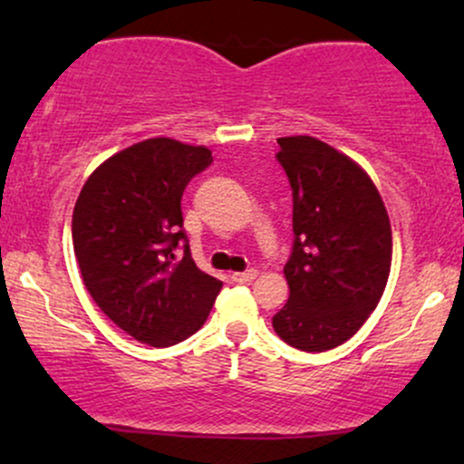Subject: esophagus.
I'll return each mask as SVG.
<instances>
[{
    "label": "esophagus",
    "instance_id": "1",
    "mask_svg": "<svg viewBox=\"0 0 464 464\" xmlns=\"http://www.w3.org/2000/svg\"><path fill=\"white\" fill-rule=\"evenodd\" d=\"M255 276H257V270H244V273H233L231 279L236 281V284H248V281H253Z\"/></svg>",
    "mask_w": 464,
    "mask_h": 464
}]
</instances>
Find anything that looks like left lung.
I'll list each match as a JSON object with an SVG mask.
<instances>
[{"mask_svg":"<svg viewBox=\"0 0 464 464\" xmlns=\"http://www.w3.org/2000/svg\"><path fill=\"white\" fill-rule=\"evenodd\" d=\"M276 161L292 188L290 299L276 335L301 351L343 344L380 303L391 275L392 233L384 200L347 154L307 135L281 137Z\"/></svg>","mask_w":464,"mask_h":464,"instance_id":"8db88e82","label":"left lung"}]
</instances>
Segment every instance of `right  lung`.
<instances>
[{
	"mask_svg": "<svg viewBox=\"0 0 464 464\" xmlns=\"http://www.w3.org/2000/svg\"><path fill=\"white\" fill-rule=\"evenodd\" d=\"M211 161L205 146L140 141L106 159L73 207V253L89 295L117 327L150 347H172L198 332L222 287L191 259L180 211L188 183Z\"/></svg>",
	"mask_w": 464,
	"mask_h": 464,
	"instance_id": "right-lung-1",
	"label": "right lung"
}]
</instances>
